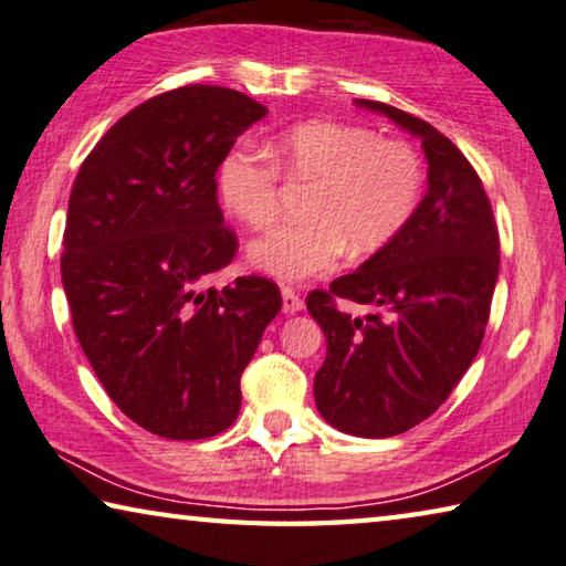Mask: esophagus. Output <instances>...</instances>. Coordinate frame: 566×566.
I'll return each instance as SVG.
<instances>
[{
    "instance_id": "esophagus-1",
    "label": "esophagus",
    "mask_w": 566,
    "mask_h": 566,
    "mask_svg": "<svg viewBox=\"0 0 566 566\" xmlns=\"http://www.w3.org/2000/svg\"><path fill=\"white\" fill-rule=\"evenodd\" d=\"M281 295H283V313H298V311H303V305H305L303 298L293 289H289V285H285V289L281 291Z\"/></svg>"
}]
</instances>
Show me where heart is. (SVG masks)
Returning a JSON list of instances; mask_svg holds the SVG:
<instances>
[{
    "label": "heart",
    "instance_id": "obj_1",
    "mask_svg": "<svg viewBox=\"0 0 566 566\" xmlns=\"http://www.w3.org/2000/svg\"><path fill=\"white\" fill-rule=\"evenodd\" d=\"M273 163L255 153H230L218 188L226 208L250 228L271 226L281 175L311 182L303 222L281 226L248 245V261L277 281L301 283L333 271L346 248L374 253L413 220L426 190V165L416 147L384 140L376 129L348 123H303L273 143Z\"/></svg>",
    "mask_w": 566,
    "mask_h": 566
}]
</instances>
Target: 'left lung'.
I'll return each mask as SVG.
<instances>
[{"label":"left lung","instance_id":"left-lung-1","mask_svg":"<svg viewBox=\"0 0 566 566\" xmlns=\"http://www.w3.org/2000/svg\"><path fill=\"white\" fill-rule=\"evenodd\" d=\"M356 105L419 137L429 190L391 243L305 298L326 333L313 394L338 431L386 439L429 419L476 358L499 277V233L484 185L449 137L386 102ZM338 300L375 313L356 319Z\"/></svg>","mask_w":566,"mask_h":566}]
</instances>
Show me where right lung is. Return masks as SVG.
<instances>
[{"label": "right lung", "mask_w": 566, "mask_h": 566, "mask_svg": "<svg viewBox=\"0 0 566 566\" xmlns=\"http://www.w3.org/2000/svg\"><path fill=\"white\" fill-rule=\"evenodd\" d=\"M265 113L228 87L163 92L102 135L72 185L74 333L117 409L163 439H208L238 419L240 376L283 305L268 277L206 285L238 250L216 172Z\"/></svg>", "instance_id": "1"}]
</instances>
